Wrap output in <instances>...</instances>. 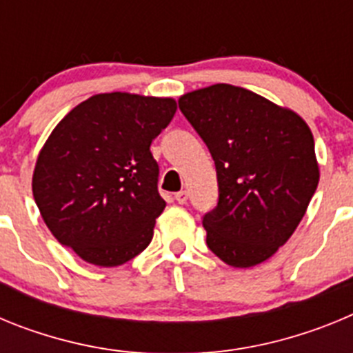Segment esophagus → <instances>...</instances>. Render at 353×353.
I'll return each instance as SVG.
<instances>
[{
    "label": "esophagus",
    "mask_w": 353,
    "mask_h": 353,
    "mask_svg": "<svg viewBox=\"0 0 353 353\" xmlns=\"http://www.w3.org/2000/svg\"><path fill=\"white\" fill-rule=\"evenodd\" d=\"M174 199H176L180 205H185L187 203V191L176 192V194H174Z\"/></svg>",
    "instance_id": "esophagus-1"
}]
</instances>
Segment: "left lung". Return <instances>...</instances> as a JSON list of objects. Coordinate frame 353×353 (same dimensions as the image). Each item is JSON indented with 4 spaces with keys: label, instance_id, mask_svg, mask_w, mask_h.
I'll return each mask as SVG.
<instances>
[{
    "label": "left lung",
    "instance_id": "left-lung-1",
    "mask_svg": "<svg viewBox=\"0 0 353 353\" xmlns=\"http://www.w3.org/2000/svg\"><path fill=\"white\" fill-rule=\"evenodd\" d=\"M210 150L219 203L205 214L207 245L235 269L263 263L297 230L320 180L311 129L295 111L232 84L179 99Z\"/></svg>",
    "mask_w": 353,
    "mask_h": 353
}]
</instances>
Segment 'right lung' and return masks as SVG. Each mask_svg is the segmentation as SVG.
I'll use <instances>...</instances> for the list:
<instances>
[{
	"mask_svg": "<svg viewBox=\"0 0 353 353\" xmlns=\"http://www.w3.org/2000/svg\"><path fill=\"white\" fill-rule=\"evenodd\" d=\"M176 111L171 97L99 93L52 129L33 170V198L60 244L118 267L152 242L166 201L150 145Z\"/></svg>",
	"mask_w": 353,
	"mask_h": 353,
	"instance_id": "1",
	"label": "right lung"
}]
</instances>
